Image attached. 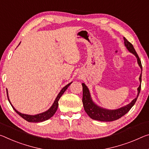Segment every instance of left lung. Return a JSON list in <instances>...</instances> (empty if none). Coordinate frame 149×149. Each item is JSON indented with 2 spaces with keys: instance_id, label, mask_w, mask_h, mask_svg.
Listing matches in <instances>:
<instances>
[{
  "instance_id": "obj_1",
  "label": "left lung",
  "mask_w": 149,
  "mask_h": 149,
  "mask_svg": "<svg viewBox=\"0 0 149 149\" xmlns=\"http://www.w3.org/2000/svg\"><path fill=\"white\" fill-rule=\"evenodd\" d=\"M124 38V44L127 49L130 52L134 54L136 56V59H137V62L139 65L140 66L141 68V74L139 77V81L141 84V77H142V65H141V62L140 60L137 53L136 52L135 49H134L133 44L127 40L125 38ZM82 87H83V99H82V102H83L84 107L85 109V111L87 113V114L92 119L97 120V121H115L121 117L123 116L126 114L129 111L132 107L134 105L136 100H137L138 96L139 95V93L141 91V86L138 87V93L137 96L135 99L131 101L129 104L127 105L124 107H122L117 109L114 110H109L107 109H104L103 107H101L97 105H96L95 103L92 100L91 97L89 93V89L86 86L85 84H82Z\"/></svg>"
}]
</instances>
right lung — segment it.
Listing matches in <instances>:
<instances>
[{"instance_id":"obj_1","label":"right lung","mask_w":149,"mask_h":149,"mask_svg":"<svg viewBox=\"0 0 149 149\" xmlns=\"http://www.w3.org/2000/svg\"><path fill=\"white\" fill-rule=\"evenodd\" d=\"M72 82L68 84V85H66L65 87H63L62 89V90L60 91V93H58V96L56 97L55 101H54V103L51 106V107L48 110H47L46 111H44L43 113H39V114L35 115H26V114H23V113H21L19 111H18L16 109L13 107V105L11 104L10 100L8 98V91L6 89V93H7V97H8V100L9 103H10V105H12V107L14 109V110L18 113V115H20V117H22L24 119H25L26 121H27L28 122H31V123H39V122H42L44 121H46V120L49 119V118H51L53 115L55 114V113L56 112V111L58 109V101L60 100V98L61 97V96L63 95V93L65 91L66 89H68V87L70 86V85L72 84Z\"/></svg>"}]
</instances>
